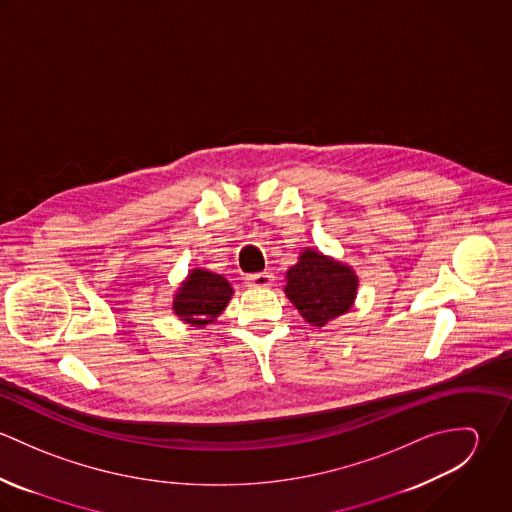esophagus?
<instances>
[{"instance_id":"esophagus-1","label":"esophagus","mask_w":512,"mask_h":512,"mask_svg":"<svg viewBox=\"0 0 512 512\" xmlns=\"http://www.w3.org/2000/svg\"><path fill=\"white\" fill-rule=\"evenodd\" d=\"M246 284L250 288H270L274 284V274L272 272H262V274H250L246 276Z\"/></svg>"}]
</instances>
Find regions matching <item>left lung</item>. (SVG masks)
I'll use <instances>...</instances> for the list:
<instances>
[{
  "mask_svg": "<svg viewBox=\"0 0 512 512\" xmlns=\"http://www.w3.org/2000/svg\"><path fill=\"white\" fill-rule=\"evenodd\" d=\"M284 293L309 325L325 327L353 309L359 276L353 266L305 248L299 252L297 264L286 272Z\"/></svg>",
  "mask_w": 512,
  "mask_h": 512,
  "instance_id": "obj_1",
  "label": "left lung"
}]
</instances>
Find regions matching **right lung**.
<instances>
[{"label": "right lung", "instance_id": "obj_1", "mask_svg": "<svg viewBox=\"0 0 512 512\" xmlns=\"http://www.w3.org/2000/svg\"><path fill=\"white\" fill-rule=\"evenodd\" d=\"M232 293L234 290L224 276L197 266L189 270L187 278L173 293L171 309L183 323L203 329L217 321L224 307L230 303Z\"/></svg>", "mask_w": 512, "mask_h": 512}]
</instances>
